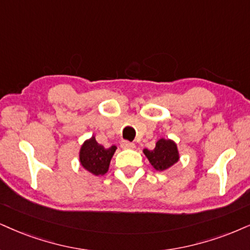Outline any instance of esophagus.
Segmentation results:
<instances>
[{
  "label": "esophagus",
  "mask_w": 250,
  "mask_h": 250,
  "mask_svg": "<svg viewBox=\"0 0 250 250\" xmlns=\"http://www.w3.org/2000/svg\"><path fill=\"white\" fill-rule=\"evenodd\" d=\"M120 147H122L123 149H132L134 148L135 145L133 143H130V141L127 140H122L120 141Z\"/></svg>",
  "instance_id": "1"
}]
</instances>
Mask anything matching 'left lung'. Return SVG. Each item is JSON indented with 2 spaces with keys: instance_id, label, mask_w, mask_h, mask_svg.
<instances>
[{
  "instance_id": "left-lung-1",
  "label": "left lung",
  "mask_w": 250,
  "mask_h": 250,
  "mask_svg": "<svg viewBox=\"0 0 250 250\" xmlns=\"http://www.w3.org/2000/svg\"><path fill=\"white\" fill-rule=\"evenodd\" d=\"M144 153L149 160L150 165L159 171L167 170L180 159L176 144L166 139H160L155 145V148L152 150L144 149Z\"/></svg>"
}]
</instances>
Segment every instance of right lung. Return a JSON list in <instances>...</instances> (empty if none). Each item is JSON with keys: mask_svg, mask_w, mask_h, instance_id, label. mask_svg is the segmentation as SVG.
<instances>
[{"mask_svg": "<svg viewBox=\"0 0 250 250\" xmlns=\"http://www.w3.org/2000/svg\"><path fill=\"white\" fill-rule=\"evenodd\" d=\"M116 146L105 148L97 143L95 137H92L82 145L80 150V162L82 167L91 174L96 176L104 175L109 169L110 161L116 152Z\"/></svg>", "mask_w": 250, "mask_h": 250, "instance_id": "1", "label": "right lung"}]
</instances>
